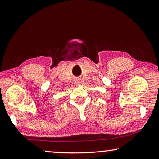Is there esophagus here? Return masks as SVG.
Here are the masks:
<instances>
[{
  "label": "esophagus",
  "instance_id": "obj_1",
  "mask_svg": "<svg viewBox=\"0 0 159 159\" xmlns=\"http://www.w3.org/2000/svg\"><path fill=\"white\" fill-rule=\"evenodd\" d=\"M74 84H75V85H79L80 84V80L79 79H75V80H74Z\"/></svg>",
  "mask_w": 159,
  "mask_h": 159
}]
</instances>
